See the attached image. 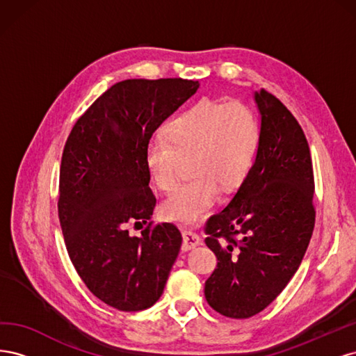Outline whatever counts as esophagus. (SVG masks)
Masks as SVG:
<instances>
[{
    "label": "esophagus",
    "mask_w": 356,
    "mask_h": 356,
    "mask_svg": "<svg viewBox=\"0 0 356 356\" xmlns=\"http://www.w3.org/2000/svg\"><path fill=\"white\" fill-rule=\"evenodd\" d=\"M202 243L200 236L191 230H182V251H188Z\"/></svg>",
    "instance_id": "34e87169"
}]
</instances>
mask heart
<instances>
[{
	"label": "heart",
	"mask_w": 356,
	"mask_h": 356,
	"mask_svg": "<svg viewBox=\"0 0 356 356\" xmlns=\"http://www.w3.org/2000/svg\"><path fill=\"white\" fill-rule=\"evenodd\" d=\"M166 138L147 144L145 163L157 188L170 193L178 184L184 160L191 177L165 203L169 218L195 222L220 197L246 177L258 144L260 122L242 102L203 98L166 124Z\"/></svg>",
	"instance_id": "heart-1"
}]
</instances>
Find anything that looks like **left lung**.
I'll return each mask as SVG.
<instances>
[{
  "label": "left lung",
  "instance_id": "8db88e82",
  "mask_svg": "<svg viewBox=\"0 0 356 356\" xmlns=\"http://www.w3.org/2000/svg\"><path fill=\"white\" fill-rule=\"evenodd\" d=\"M261 114L252 168L230 203L204 224L217 267L204 298L220 315L246 319L282 293L315 227L314 168L303 129L272 93L255 92Z\"/></svg>",
  "mask_w": 356,
  "mask_h": 356
}]
</instances>
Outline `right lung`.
I'll return each mask as SVG.
<instances>
[{
	"label": "right lung",
	"mask_w": 356,
	"mask_h": 356,
	"mask_svg": "<svg viewBox=\"0 0 356 356\" xmlns=\"http://www.w3.org/2000/svg\"><path fill=\"white\" fill-rule=\"evenodd\" d=\"M184 79L115 83L75 122L59 172V221L81 281L123 312L153 306L163 294L179 248L172 222L152 225L145 148L156 129L199 89ZM149 223L139 236L131 225Z\"/></svg>",
	"instance_id": "add662e5"
}]
</instances>
